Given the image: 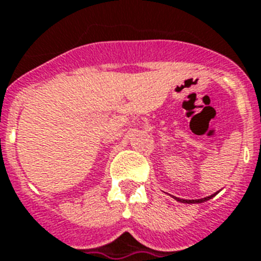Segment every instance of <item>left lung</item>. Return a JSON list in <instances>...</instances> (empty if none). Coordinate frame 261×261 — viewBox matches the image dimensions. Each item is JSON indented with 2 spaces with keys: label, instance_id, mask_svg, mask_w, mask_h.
<instances>
[{
  "label": "left lung",
  "instance_id": "8db88e82",
  "mask_svg": "<svg viewBox=\"0 0 261 261\" xmlns=\"http://www.w3.org/2000/svg\"><path fill=\"white\" fill-rule=\"evenodd\" d=\"M217 193H215V194H212V196L209 197H205V198H200V200H184V198H178V197H174L175 200L179 201V202H184V204H200V202H205V201L211 200L212 197H215Z\"/></svg>",
  "mask_w": 261,
  "mask_h": 261
}]
</instances>
